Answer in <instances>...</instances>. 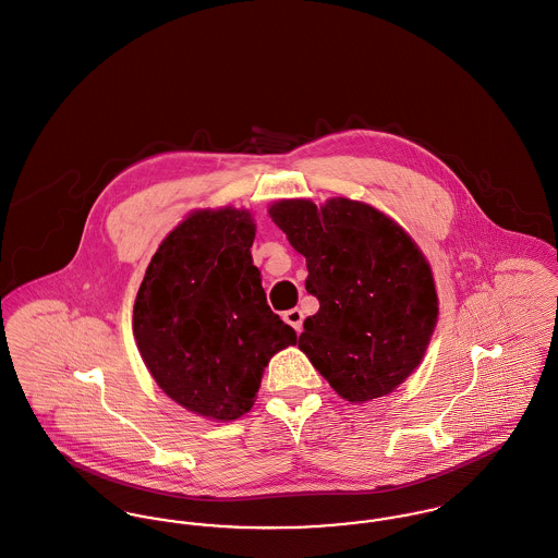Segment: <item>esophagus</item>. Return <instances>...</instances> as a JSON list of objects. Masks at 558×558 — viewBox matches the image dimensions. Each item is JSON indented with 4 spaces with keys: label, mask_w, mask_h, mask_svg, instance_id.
I'll use <instances>...</instances> for the list:
<instances>
[{
    "label": "esophagus",
    "mask_w": 558,
    "mask_h": 558,
    "mask_svg": "<svg viewBox=\"0 0 558 558\" xmlns=\"http://www.w3.org/2000/svg\"><path fill=\"white\" fill-rule=\"evenodd\" d=\"M283 319H286L296 332L303 330L304 315L301 308H290V311H286V313H283Z\"/></svg>",
    "instance_id": "34e87169"
}]
</instances>
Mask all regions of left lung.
Listing matches in <instances>:
<instances>
[{
  "instance_id": "8db88e82",
  "label": "left lung",
  "mask_w": 558,
  "mask_h": 558,
  "mask_svg": "<svg viewBox=\"0 0 558 558\" xmlns=\"http://www.w3.org/2000/svg\"><path fill=\"white\" fill-rule=\"evenodd\" d=\"M272 221L306 257V292L319 311L299 348L339 397L392 392L420 364L437 324L430 266L405 230L368 204L281 201Z\"/></svg>"
}]
</instances>
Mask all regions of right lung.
Here are the masks:
<instances>
[{
  "mask_svg": "<svg viewBox=\"0 0 558 558\" xmlns=\"http://www.w3.org/2000/svg\"><path fill=\"white\" fill-rule=\"evenodd\" d=\"M254 239L247 210L190 215L153 255L134 303V337L157 386L215 420L247 413L268 360L296 343L266 303Z\"/></svg>",
  "mask_w": 558,
  "mask_h": 558,
  "instance_id": "add662e5",
  "label": "right lung"
}]
</instances>
